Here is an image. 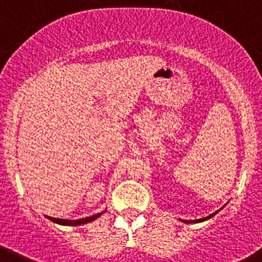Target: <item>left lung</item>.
<instances>
[{
    "label": "left lung",
    "instance_id": "1",
    "mask_svg": "<svg viewBox=\"0 0 262 262\" xmlns=\"http://www.w3.org/2000/svg\"><path fill=\"white\" fill-rule=\"evenodd\" d=\"M219 212V210H218ZM214 214H216V212L215 213H213V214H210V215H208V216H205V218H203V219H198V221H184V223H195V222H203V221H207V219H209V218H212V216L214 215Z\"/></svg>",
    "mask_w": 262,
    "mask_h": 262
}]
</instances>
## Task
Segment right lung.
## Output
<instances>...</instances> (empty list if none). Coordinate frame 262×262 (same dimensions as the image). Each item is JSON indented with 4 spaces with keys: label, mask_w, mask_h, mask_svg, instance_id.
I'll list each match as a JSON object with an SVG mask.
<instances>
[{
    "label": "right lung",
    "mask_w": 262,
    "mask_h": 262,
    "mask_svg": "<svg viewBox=\"0 0 262 262\" xmlns=\"http://www.w3.org/2000/svg\"><path fill=\"white\" fill-rule=\"evenodd\" d=\"M101 215V213L99 214H95L92 216H87V218H82V219H77V221H68V219H59V218H52L49 216L50 221L55 222L58 224H63V226H80V224H84V223H89V222H92L94 219L99 218Z\"/></svg>",
    "instance_id": "1"
}]
</instances>
